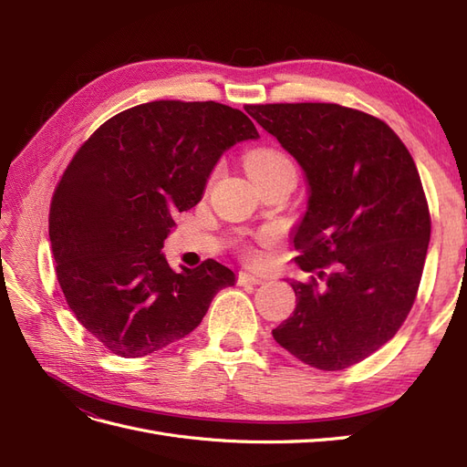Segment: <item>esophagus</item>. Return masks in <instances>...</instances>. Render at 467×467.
I'll use <instances>...</instances> for the list:
<instances>
[{
  "label": "esophagus",
  "instance_id": "esophagus-1",
  "mask_svg": "<svg viewBox=\"0 0 467 467\" xmlns=\"http://www.w3.org/2000/svg\"><path fill=\"white\" fill-rule=\"evenodd\" d=\"M237 278H239V282H242V285H263V282H265V278L261 275H253V273H247V271L239 273Z\"/></svg>",
  "mask_w": 467,
  "mask_h": 467
}]
</instances>
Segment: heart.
Returning a JSON list of instances; mask_svg holds the SVG:
<instances>
[{
    "label": "heart",
    "instance_id": "obj_1",
    "mask_svg": "<svg viewBox=\"0 0 467 467\" xmlns=\"http://www.w3.org/2000/svg\"><path fill=\"white\" fill-rule=\"evenodd\" d=\"M245 167H247V173L253 177V181L280 173L285 171V169H294L285 153H280L276 150H268V148L251 151L245 160Z\"/></svg>",
    "mask_w": 467,
    "mask_h": 467
}]
</instances>
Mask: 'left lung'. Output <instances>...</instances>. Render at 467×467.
Returning <instances> with one entry per match:
<instances>
[{
	"label": "left lung",
	"mask_w": 467,
	"mask_h": 467,
	"mask_svg": "<svg viewBox=\"0 0 467 467\" xmlns=\"http://www.w3.org/2000/svg\"><path fill=\"white\" fill-rule=\"evenodd\" d=\"M245 110L300 163L307 185L292 242L296 265L314 276L290 282L296 309L273 337L314 368L345 370L384 347L415 302L431 242L417 165L386 122L355 109Z\"/></svg>",
	"instance_id": "obj_1"
}]
</instances>
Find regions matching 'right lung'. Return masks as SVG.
I'll return each mask as SVG.
<instances>
[{"instance_id":"add662e5","label":"right lung","mask_w":467,"mask_h":467,"mask_svg":"<svg viewBox=\"0 0 467 467\" xmlns=\"http://www.w3.org/2000/svg\"><path fill=\"white\" fill-rule=\"evenodd\" d=\"M242 110L151 101L119 112L69 161L50 204L56 276L97 341L140 358L187 337L235 275L214 259L173 271L161 253L177 212L201 202L232 146L257 140Z\"/></svg>"}]
</instances>
